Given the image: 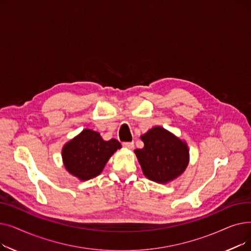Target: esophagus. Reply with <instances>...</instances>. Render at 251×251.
<instances>
[{
  "instance_id": "esophagus-1",
  "label": "esophagus",
  "mask_w": 251,
  "mask_h": 251,
  "mask_svg": "<svg viewBox=\"0 0 251 251\" xmlns=\"http://www.w3.org/2000/svg\"><path fill=\"white\" fill-rule=\"evenodd\" d=\"M122 146L126 149H132L134 147V143L131 142V141H128V142H123Z\"/></svg>"
}]
</instances>
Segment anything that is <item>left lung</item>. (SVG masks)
<instances>
[{
    "instance_id": "obj_1",
    "label": "left lung",
    "mask_w": 251,
    "mask_h": 251,
    "mask_svg": "<svg viewBox=\"0 0 251 251\" xmlns=\"http://www.w3.org/2000/svg\"><path fill=\"white\" fill-rule=\"evenodd\" d=\"M143 149L135 150L142 172L151 181L166 183L181 175L188 165L187 146L162 127L141 136Z\"/></svg>"
}]
</instances>
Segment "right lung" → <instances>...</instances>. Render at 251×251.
<instances>
[{
	"instance_id": "1",
	"label": "right lung",
	"mask_w": 251,
	"mask_h": 251,
	"mask_svg": "<svg viewBox=\"0 0 251 251\" xmlns=\"http://www.w3.org/2000/svg\"><path fill=\"white\" fill-rule=\"evenodd\" d=\"M118 149H121V143L118 140L104 141L100 133L85 129L65 144L62 155L68 172L84 181L100 175Z\"/></svg>"
}]
</instances>
